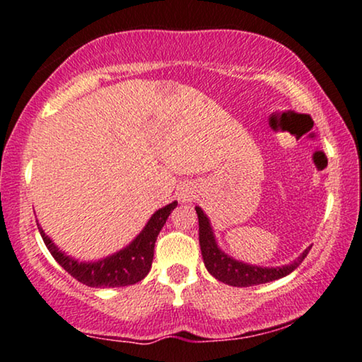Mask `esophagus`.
I'll list each match as a JSON object with an SVG mask.
<instances>
[{"instance_id":"obj_1","label":"esophagus","mask_w":362,"mask_h":362,"mask_svg":"<svg viewBox=\"0 0 362 362\" xmlns=\"http://www.w3.org/2000/svg\"><path fill=\"white\" fill-rule=\"evenodd\" d=\"M180 199L182 201V202H191L192 201V191L191 189H185L180 194Z\"/></svg>"}]
</instances>
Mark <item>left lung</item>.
<instances>
[{
  "label": "left lung",
  "instance_id": "obj_1",
  "mask_svg": "<svg viewBox=\"0 0 362 362\" xmlns=\"http://www.w3.org/2000/svg\"><path fill=\"white\" fill-rule=\"evenodd\" d=\"M196 214L197 219H199V245L202 259H204V265L207 272L212 276H216L217 280L222 281V284L232 286H252L279 280L281 276L291 274L305 260V257L308 255L311 249V247H308V249L303 250V254L288 265L257 267L244 264V262L232 259V257L219 249L214 232H212L211 222L201 207H196Z\"/></svg>",
  "mask_w": 362,
  "mask_h": 362
}]
</instances>
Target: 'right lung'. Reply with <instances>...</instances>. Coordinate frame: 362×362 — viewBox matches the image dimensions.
I'll return each instance as SVG.
<instances>
[{
    "label": "right lung",
    "instance_id": "1",
    "mask_svg": "<svg viewBox=\"0 0 362 362\" xmlns=\"http://www.w3.org/2000/svg\"><path fill=\"white\" fill-rule=\"evenodd\" d=\"M177 206V202H171L161 209H158L155 214L146 222L145 229L128 244L125 249L118 250L117 254L108 255L105 259L97 262H78L72 257L59 250L54 242L44 234V230L39 227L41 237L46 244L47 250L56 259L59 265L62 267L67 274H71L74 279L81 281L87 286L93 288H113V286H127L138 284L145 279L148 272L151 269L153 255H155V242L156 237L166 224V219L170 217L171 211Z\"/></svg>",
    "mask_w": 362,
    "mask_h": 362
}]
</instances>
